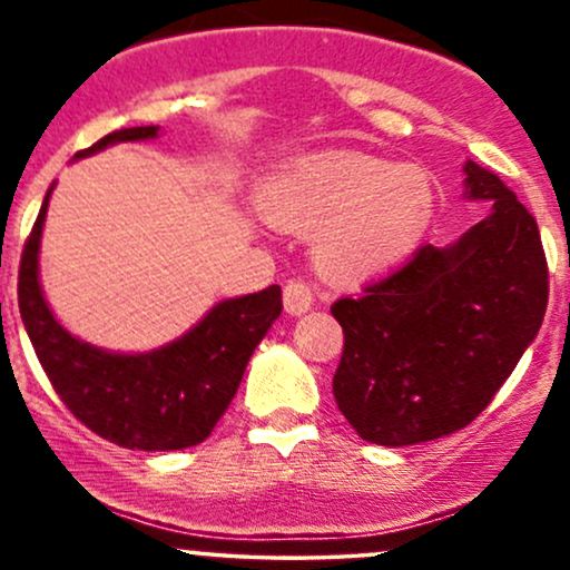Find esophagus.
Returning a JSON list of instances; mask_svg holds the SVG:
<instances>
[{
	"mask_svg": "<svg viewBox=\"0 0 570 570\" xmlns=\"http://www.w3.org/2000/svg\"><path fill=\"white\" fill-rule=\"evenodd\" d=\"M311 305H313V294L305 281H289V284L284 286L286 313H292V316H303V313L311 311Z\"/></svg>",
	"mask_w": 570,
	"mask_h": 570,
	"instance_id": "esophagus-1",
	"label": "esophagus"
}]
</instances>
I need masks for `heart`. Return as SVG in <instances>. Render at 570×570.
<instances>
[{"label":"heart","instance_id":"1","mask_svg":"<svg viewBox=\"0 0 570 570\" xmlns=\"http://www.w3.org/2000/svg\"><path fill=\"white\" fill-rule=\"evenodd\" d=\"M263 208L281 227L313 230V259L326 276L364 281L415 252L434 219L436 193L421 166L324 149L281 168L263 189Z\"/></svg>","mask_w":570,"mask_h":570}]
</instances>
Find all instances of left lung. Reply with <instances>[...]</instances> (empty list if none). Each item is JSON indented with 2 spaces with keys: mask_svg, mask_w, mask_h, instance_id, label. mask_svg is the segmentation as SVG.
<instances>
[{
  "mask_svg": "<svg viewBox=\"0 0 570 570\" xmlns=\"http://www.w3.org/2000/svg\"><path fill=\"white\" fill-rule=\"evenodd\" d=\"M463 174V195L488 200V217L332 305L345 335L332 391L367 442L404 448L469 426L544 322L539 225L499 176L474 160Z\"/></svg>",
  "mask_w": 570,
  "mask_h": 570,
  "instance_id": "obj_1",
  "label": "left lung"
}]
</instances>
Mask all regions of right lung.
Masks as SVG:
<instances>
[{"label":"right lung","instance_id":"add662e5","mask_svg":"<svg viewBox=\"0 0 570 570\" xmlns=\"http://www.w3.org/2000/svg\"><path fill=\"white\" fill-rule=\"evenodd\" d=\"M160 126L122 128L75 160L120 141L158 139ZM53 187L23 246L18 307L56 394L104 440L128 450H185L206 440L230 407L248 358L281 316V286L222 299L193 330L144 353H115L75 337L53 316L39 284V244Z\"/></svg>","mask_w":570,"mask_h":570}]
</instances>
